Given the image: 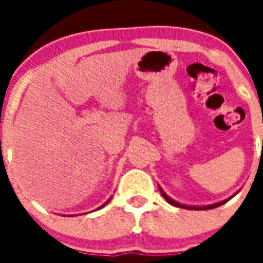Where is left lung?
<instances>
[{"instance_id":"8db88e82","label":"left lung","mask_w":263,"mask_h":263,"mask_svg":"<svg viewBox=\"0 0 263 263\" xmlns=\"http://www.w3.org/2000/svg\"><path fill=\"white\" fill-rule=\"evenodd\" d=\"M158 188H160V191H161V194H162V196H164L165 199H166V202H168V203H171V204H173V206H177V208H183V209H188V210H209V209H214V208H218V206H221V204H224L225 202H228L229 199H231V198H233V196L236 195V194H235V195H232L231 196V198H228V199H225V200H221V202H217V203H213V204H206V206H188V204H183V203H179V202H176L175 199H172V198H171V196H168L166 195V194H165V191L164 190H162V188L160 187V185H158Z\"/></svg>"}]
</instances>
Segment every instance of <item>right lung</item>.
Wrapping results in <instances>:
<instances>
[{
	"mask_svg": "<svg viewBox=\"0 0 263 263\" xmlns=\"http://www.w3.org/2000/svg\"><path fill=\"white\" fill-rule=\"evenodd\" d=\"M110 198H111V196H110ZM110 198H109V199H107V200H106V202H105V203H103V204H102V206H99V208H98V209H102V208H103V206H105V204H106V203H107V202H109V200H110Z\"/></svg>",
	"mask_w": 263,
	"mask_h": 263,
	"instance_id": "right-lung-1",
	"label": "right lung"
}]
</instances>
